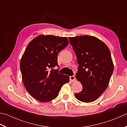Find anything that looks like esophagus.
I'll return each instance as SVG.
<instances>
[{
  "mask_svg": "<svg viewBox=\"0 0 127 127\" xmlns=\"http://www.w3.org/2000/svg\"><path fill=\"white\" fill-rule=\"evenodd\" d=\"M69 78H70V80L71 81H74L75 80V76H70V77H69Z\"/></svg>",
  "mask_w": 127,
  "mask_h": 127,
  "instance_id": "1",
  "label": "esophagus"
}]
</instances>
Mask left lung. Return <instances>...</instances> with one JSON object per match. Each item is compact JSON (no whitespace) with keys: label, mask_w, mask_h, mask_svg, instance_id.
Returning <instances> with one entry per match:
<instances>
[{"label":"left lung","mask_w":127,"mask_h":127,"mask_svg":"<svg viewBox=\"0 0 127 127\" xmlns=\"http://www.w3.org/2000/svg\"><path fill=\"white\" fill-rule=\"evenodd\" d=\"M79 64L76 78L83 85L82 91L75 94L83 102L97 100L106 90L113 71L110 49L100 39L92 36L69 37Z\"/></svg>","instance_id":"8db88e82"}]
</instances>
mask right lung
<instances>
[{"label": "right lung", "mask_w": 127, "mask_h": 127, "mask_svg": "<svg viewBox=\"0 0 127 127\" xmlns=\"http://www.w3.org/2000/svg\"><path fill=\"white\" fill-rule=\"evenodd\" d=\"M68 44L66 37L41 34L27 45L20 64L22 79L27 91L37 100L47 102L53 100L69 82L68 75L53 68L58 66V54Z\"/></svg>", "instance_id": "add662e5"}]
</instances>
